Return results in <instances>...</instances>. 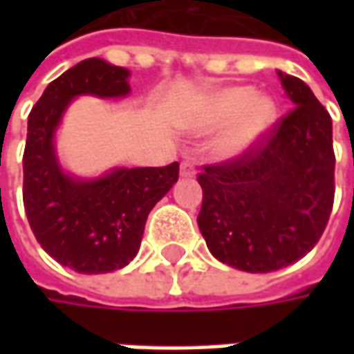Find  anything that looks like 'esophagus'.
I'll return each instance as SVG.
<instances>
[{
	"label": "esophagus",
	"mask_w": 354,
	"mask_h": 354,
	"mask_svg": "<svg viewBox=\"0 0 354 354\" xmlns=\"http://www.w3.org/2000/svg\"><path fill=\"white\" fill-rule=\"evenodd\" d=\"M195 165L193 163H189V161H183L181 163V177H195Z\"/></svg>",
	"instance_id": "esophagus-1"
}]
</instances>
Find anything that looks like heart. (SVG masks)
<instances>
[{"label":"heart","instance_id":"obj_1","mask_svg":"<svg viewBox=\"0 0 354 354\" xmlns=\"http://www.w3.org/2000/svg\"><path fill=\"white\" fill-rule=\"evenodd\" d=\"M279 106L270 94H256L252 86H226L205 102L201 122L205 128H221L212 143L214 156L236 161L250 156L276 128Z\"/></svg>","mask_w":354,"mask_h":354}]
</instances>
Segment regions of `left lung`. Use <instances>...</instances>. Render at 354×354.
<instances>
[{
  "label": "left lung",
  "instance_id": "8db88e82",
  "mask_svg": "<svg viewBox=\"0 0 354 354\" xmlns=\"http://www.w3.org/2000/svg\"><path fill=\"white\" fill-rule=\"evenodd\" d=\"M293 102L250 156L198 175V230L223 264L266 274L297 262L327 226L335 197L333 124L304 80L279 73Z\"/></svg>",
  "mask_w": 354,
  "mask_h": 354
}]
</instances>
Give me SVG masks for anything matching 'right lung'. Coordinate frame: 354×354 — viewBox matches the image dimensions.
<instances>
[{
    "instance_id": "right-lung-1",
    "label": "right lung",
    "mask_w": 354,
    "mask_h": 354,
    "mask_svg": "<svg viewBox=\"0 0 354 354\" xmlns=\"http://www.w3.org/2000/svg\"><path fill=\"white\" fill-rule=\"evenodd\" d=\"M129 71L102 59L78 62L48 84L35 104L23 153V205L37 242L78 274L128 266L142 244L147 214L179 179V163L116 167L94 179L68 175L59 163L55 131L76 96L124 98Z\"/></svg>"
}]
</instances>
